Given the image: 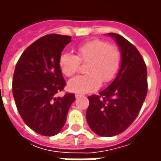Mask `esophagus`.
I'll use <instances>...</instances> for the list:
<instances>
[{"instance_id": "1", "label": "esophagus", "mask_w": 161, "mask_h": 161, "mask_svg": "<svg viewBox=\"0 0 161 161\" xmlns=\"http://www.w3.org/2000/svg\"><path fill=\"white\" fill-rule=\"evenodd\" d=\"M81 96H82V95H81V94H79V93H76V94H75V97H76V98H78V97H80Z\"/></svg>"}]
</instances>
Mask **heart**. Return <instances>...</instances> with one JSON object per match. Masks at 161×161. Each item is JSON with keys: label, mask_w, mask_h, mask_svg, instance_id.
Returning a JSON list of instances; mask_svg holds the SVG:
<instances>
[{"label": "heart", "mask_w": 161, "mask_h": 161, "mask_svg": "<svg viewBox=\"0 0 161 161\" xmlns=\"http://www.w3.org/2000/svg\"><path fill=\"white\" fill-rule=\"evenodd\" d=\"M77 56L64 53L59 57L60 70L66 77H71L79 70L81 62H88L85 75L73 77L68 83L71 91L88 93L97 90L103 83L111 82L121 65V52L116 46L103 40H92L77 46Z\"/></svg>", "instance_id": "heart-1"}]
</instances>
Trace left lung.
Segmentation results:
<instances>
[{
    "label": "left lung",
    "instance_id": "obj_1",
    "mask_svg": "<svg viewBox=\"0 0 161 161\" xmlns=\"http://www.w3.org/2000/svg\"><path fill=\"white\" fill-rule=\"evenodd\" d=\"M121 51L120 70L115 80L99 95L88 97L86 120L95 134L115 136L133 123L147 93V70L137 48L117 33H109Z\"/></svg>",
    "mask_w": 161,
    "mask_h": 161
}]
</instances>
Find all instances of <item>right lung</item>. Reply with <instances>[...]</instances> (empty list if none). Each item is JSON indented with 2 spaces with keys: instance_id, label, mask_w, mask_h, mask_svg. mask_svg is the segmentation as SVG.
Masks as SVG:
<instances>
[{
  "instance_id": "right-lung-1",
  "label": "right lung",
  "mask_w": 161,
  "mask_h": 161,
  "mask_svg": "<svg viewBox=\"0 0 161 161\" xmlns=\"http://www.w3.org/2000/svg\"><path fill=\"white\" fill-rule=\"evenodd\" d=\"M71 37L47 34L30 45L16 64L13 95L19 115L33 131L53 136L66 121L75 95L57 94L66 85L60 70L61 53Z\"/></svg>"
}]
</instances>
